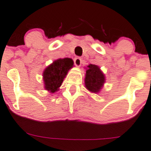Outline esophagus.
<instances>
[{"label": "esophagus", "instance_id": "1", "mask_svg": "<svg viewBox=\"0 0 151 151\" xmlns=\"http://www.w3.org/2000/svg\"><path fill=\"white\" fill-rule=\"evenodd\" d=\"M74 64H75V66H80L82 64V59L80 57H77L74 58Z\"/></svg>", "mask_w": 151, "mask_h": 151}]
</instances>
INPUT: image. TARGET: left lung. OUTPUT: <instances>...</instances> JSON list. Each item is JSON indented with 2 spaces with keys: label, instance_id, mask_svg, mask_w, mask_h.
Masks as SVG:
<instances>
[{
  "label": "left lung",
  "instance_id": "obj_1",
  "mask_svg": "<svg viewBox=\"0 0 151 151\" xmlns=\"http://www.w3.org/2000/svg\"><path fill=\"white\" fill-rule=\"evenodd\" d=\"M85 77V85L91 92L96 93L102 88L105 82L104 74L96 65H88Z\"/></svg>",
  "mask_w": 151,
  "mask_h": 151
}]
</instances>
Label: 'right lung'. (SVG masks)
<instances>
[{
  "mask_svg": "<svg viewBox=\"0 0 151 151\" xmlns=\"http://www.w3.org/2000/svg\"><path fill=\"white\" fill-rule=\"evenodd\" d=\"M73 64L72 59L66 58L58 59L47 66L43 72L45 89L52 93L57 92Z\"/></svg>",
  "mask_w": 151,
  "mask_h": 151,
  "instance_id": "obj_1",
  "label": "right lung"
}]
</instances>
